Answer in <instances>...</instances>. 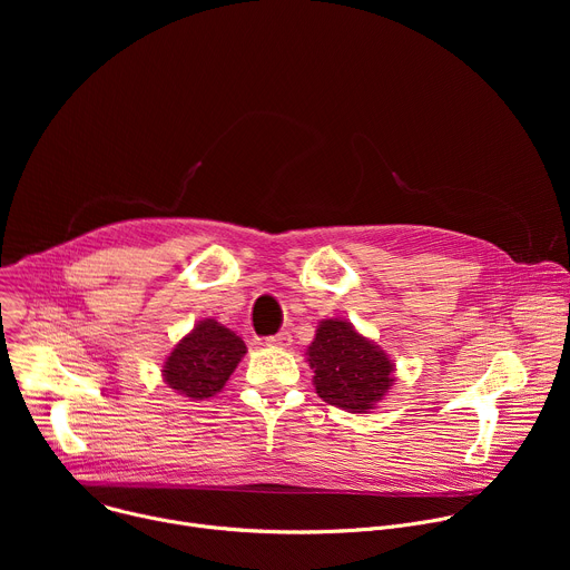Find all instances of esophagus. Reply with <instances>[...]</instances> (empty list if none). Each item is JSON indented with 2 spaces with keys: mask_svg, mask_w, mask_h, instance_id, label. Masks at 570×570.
<instances>
[{
  "mask_svg": "<svg viewBox=\"0 0 570 570\" xmlns=\"http://www.w3.org/2000/svg\"><path fill=\"white\" fill-rule=\"evenodd\" d=\"M291 343H293L291 332H279V334L266 338V345H268V347H282V350H284V347H291Z\"/></svg>",
  "mask_w": 570,
  "mask_h": 570,
  "instance_id": "1",
  "label": "esophagus"
}]
</instances>
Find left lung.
<instances>
[{"instance_id": "obj_1", "label": "left lung", "mask_w": 570, "mask_h": 570, "mask_svg": "<svg viewBox=\"0 0 570 570\" xmlns=\"http://www.w3.org/2000/svg\"><path fill=\"white\" fill-rule=\"evenodd\" d=\"M317 396L350 413H367L392 385L390 358L345 320H322L308 347Z\"/></svg>"}]
</instances>
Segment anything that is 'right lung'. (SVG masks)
<instances>
[{
  "mask_svg": "<svg viewBox=\"0 0 570 570\" xmlns=\"http://www.w3.org/2000/svg\"><path fill=\"white\" fill-rule=\"evenodd\" d=\"M246 343L216 320H203L185 336L165 363V381L189 399H209L229 379Z\"/></svg>",
  "mask_w": 570,
  "mask_h": 570,
  "instance_id": "add662e5",
  "label": "right lung"
}]
</instances>
